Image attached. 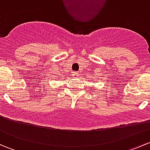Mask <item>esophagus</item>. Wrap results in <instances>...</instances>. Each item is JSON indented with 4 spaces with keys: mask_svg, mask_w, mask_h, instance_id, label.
Here are the masks:
<instances>
[{
    "mask_svg": "<svg viewBox=\"0 0 150 150\" xmlns=\"http://www.w3.org/2000/svg\"><path fill=\"white\" fill-rule=\"evenodd\" d=\"M72 76L73 77V78H78V77L79 76V74L76 72H73L72 73Z\"/></svg>",
    "mask_w": 150,
    "mask_h": 150,
    "instance_id": "34e87169",
    "label": "esophagus"
}]
</instances>
